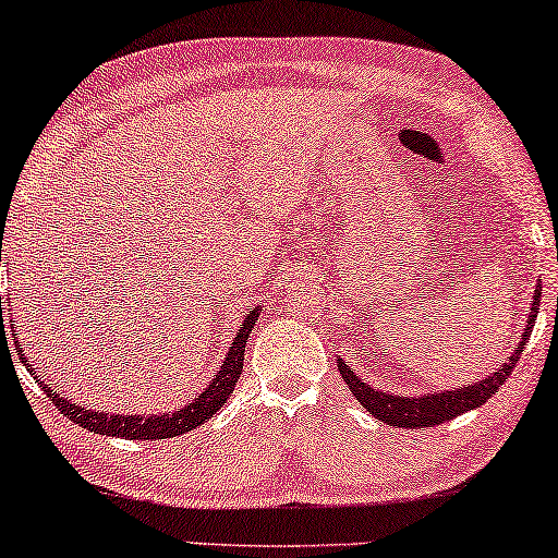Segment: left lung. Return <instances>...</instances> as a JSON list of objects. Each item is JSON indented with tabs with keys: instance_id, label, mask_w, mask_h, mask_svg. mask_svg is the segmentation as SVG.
I'll list each match as a JSON object with an SVG mask.
<instances>
[{
	"instance_id": "8db88e82",
	"label": "left lung",
	"mask_w": 558,
	"mask_h": 558,
	"mask_svg": "<svg viewBox=\"0 0 558 558\" xmlns=\"http://www.w3.org/2000/svg\"><path fill=\"white\" fill-rule=\"evenodd\" d=\"M538 303H541V283L535 286V295L531 303V314H527V324L523 337H520L518 348L510 355V361L502 363V368L492 373L476 384L463 386V389L456 391H440V393H425V397H397V393L389 391H378L373 386L363 384L361 378L352 373L350 365H344L342 357H337V368H340L344 384L350 386L352 397H355L361 404L368 409L373 417L386 422V425L393 427H409V429H420V427H433V425H442V422L458 417V414L469 412V409L482 407L486 399L495 393L499 386L505 384V378L510 376L514 363H518L520 352H523V344L527 337H531L535 316H538Z\"/></svg>"
}]
</instances>
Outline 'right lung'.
Wrapping results in <instances>:
<instances>
[{"label": "right lung", "instance_id": "obj_1", "mask_svg": "<svg viewBox=\"0 0 558 558\" xmlns=\"http://www.w3.org/2000/svg\"><path fill=\"white\" fill-rule=\"evenodd\" d=\"M257 316H259V306L252 308V312L244 316V322L239 324L236 337H234V342H231L227 361H223L221 368H218L216 378L210 380L206 389H203L201 397L193 399V404L180 407L178 412H172V414H149V417H141V414L97 412V409L72 404V401L63 399L61 393H56L51 389V384H46V380H40V386H44L46 397H51V401L61 414H66V417L76 422L80 427H87L89 433H100V435H110V437H129V440H165V437H178L182 433H190V429L201 427L203 422H208L218 412V409L227 404V399L231 397V393H234L236 380H239V376H242L246 340H250L252 329H255ZM2 337H4V319H2ZM15 348H17L20 361H23L27 365V371L33 373L31 361L25 357L20 342H15Z\"/></svg>", "mask_w": 558, "mask_h": 558}]
</instances>
